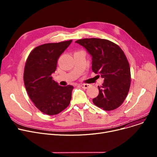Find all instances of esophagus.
<instances>
[{"label": "esophagus", "instance_id": "1", "mask_svg": "<svg viewBox=\"0 0 157 157\" xmlns=\"http://www.w3.org/2000/svg\"><path fill=\"white\" fill-rule=\"evenodd\" d=\"M90 86V84H81V86L83 88H84V89H86V88H88Z\"/></svg>", "mask_w": 157, "mask_h": 157}]
</instances>
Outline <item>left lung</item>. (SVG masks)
Here are the masks:
<instances>
[{"label": "left lung", "instance_id": "left-lung-1", "mask_svg": "<svg viewBox=\"0 0 157 157\" xmlns=\"http://www.w3.org/2000/svg\"><path fill=\"white\" fill-rule=\"evenodd\" d=\"M76 43L92 56L93 72L104 79L102 86H98L99 94L93 98L94 104L105 111L118 108L127 96L131 81L130 66L124 52L107 39L89 38Z\"/></svg>", "mask_w": 157, "mask_h": 157}]
</instances>
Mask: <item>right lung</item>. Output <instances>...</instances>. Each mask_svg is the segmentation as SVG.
<instances>
[{"instance_id": "add662e5", "label": "right lung", "mask_w": 157, "mask_h": 157, "mask_svg": "<svg viewBox=\"0 0 157 157\" xmlns=\"http://www.w3.org/2000/svg\"><path fill=\"white\" fill-rule=\"evenodd\" d=\"M72 40L48 43L35 48L25 66L24 83L28 95L36 108L48 115H55L69 105L73 86H60L52 76L57 61Z\"/></svg>"}]
</instances>
